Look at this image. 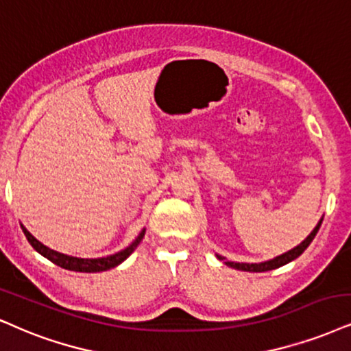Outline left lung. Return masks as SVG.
Wrapping results in <instances>:
<instances>
[{
    "label": "left lung",
    "mask_w": 351,
    "mask_h": 351,
    "mask_svg": "<svg viewBox=\"0 0 351 351\" xmlns=\"http://www.w3.org/2000/svg\"><path fill=\"white\" fill-rule=\"evenodd\" d=\"M321 224H322V219L317 223V226L313 229V232H311V234L306 237V239L302 241L300 245H296L295 249L288 250V252L278 255V257L271 258V261L261 262V263H239V262H229L224 257H221V255H216V257H218L219 261H224V263H226L228 267L237 268V270H244V271H268V270H274V268H278L281 265H287L288 262L295 261V258L300 257V255L304 252L306 249H308V245L311 244V242H313L315 234H317L319 228H321Z\"/></svg>",
    "instance_id": "obj_1"
}]
</instances>
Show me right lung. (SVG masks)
<instances>
[{
  "instance_id": "add662e5",
  "label": "right lung",
  "mask_w": 351,
  "mask_h": 351,
  "mask_svg": "<svg viewBox=\"0 0 351 351\" xmlns=\"http://www.w3.org/2000/svg\"><path fill=\"white\" fill-rule=\"evenodd\" d=\"M21 228H23L24 234H25V237H27V241L30 242V245H32V247L36 249L38 254L43 255L45 258H49V261L53 262L55 265L64 268V270L83 271V274H96V271H106V270H110V268H114L117 265H120V263H122L125 258H127L128 255L138 247V244L141 242L143 236H145V229H143V231L140 232V236H138L136 239L133 241L127 249L120 250V252H117L114 255H109V257L77 258V257H71V255H64V254L56 252V250L49 249L47 245H43L42 242H38L36 237L30 234V232L24 226H21Z\"/></svg>"
}]
</instances>
